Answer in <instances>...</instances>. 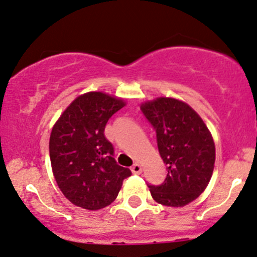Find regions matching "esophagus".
<instances>
[{"mask_svg":"<svg viewBox=\"0 0 257 257\" xmlns=\"http://www.w3.org/2000/svg\"><path fill=\"white\" fill-rule=\"evenodd\" d=\"M131 171H132V173L140 174L142 172V166L140 164H134V166L131 167Z\"/></svg>","mask_w":257,"mask_h":257,"instance_id":"34e87169","label":"esophagus"}]
</instances>
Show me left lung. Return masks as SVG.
I'll return each mask as SVG.
<instances>
[{
	"mask_svg": "<svg viewBox=\"0 0 257 257\" xmlns=\"http://www.w3.org/2000/svg\"><path fill=\"white\" fill-rule=\"evenodd\" d=\"M156 131L159 153L167 166L161 185H149L158 203L184 207L200 196L212 178L215 146L209 130L185 102L159 97L141 105Z\"/></svg>",
	"mask_w": 257,
	"mask_h": 257,
	"instance_id": "left-lung-1",
	"label": "left lung"
}]
</instances>
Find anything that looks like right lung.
Here are the masks:
<instances>
[{
  "instance_id": "obj_1",
  "label": "right lung",
  "mask_w": 257,
  "mask_h": 257,
  "mask_svg": "<svg viewBox=\"0 0 257 257\" xmlns=\"http://www.w3.org/2000/svg\"><path fill=\"white\" fill-rule=\"evenodd\" d=\"M125 102L103 92H86L66 108L49 141L54 177L65 197L75 206L97 210L116 198L128 168L116 164L104 127Z\"/></svg>"
}]
</instances>
